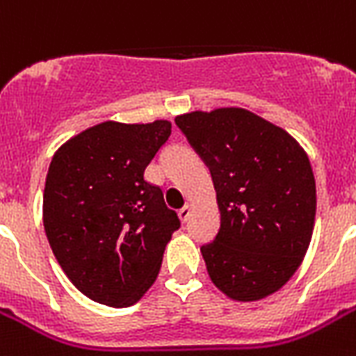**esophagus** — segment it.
Returning a JSON list of instances; mask_svg holds the SVG:
<instances>
[{"label": "esophagus", "mask_w": 356, "mask_h": 356, "mask_svg": "<svg viewBox=\"0 0 356 356\" xmlns=\"http://www.w3.org/2000/svg\"><path fill=\"white\" fill-rule=\"evenodd\" d=\"M190 214H192V205H184L183 209H181V211H179V218H181V220H183L184 223L188 222Z\"/></svg>", "instance_id": "1"}]
</instances>
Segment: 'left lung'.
Returning a JSON list of instances; mask_svg holds the SVG:
<instances>
[{
    "mask_svg": "<svg viewBox=\"0 0 356 356\" xmlns=\"http://www.w3.org/2000/svg\"><path fill=\"white\" fill-rule=\"evenodd\" d=\"M175 123L216 188L220 231L201 245L212 282L236 301L277 292L301 264L314 229L307 153L286 131L243 108L190 113Z\"/></svg>",
    "mask_w": 356,
    "mask_h": 356,
    "instance_id": "obj_1",
    "label": "left lung"
}]
</instances>
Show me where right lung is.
Returning <instances> with one entry per match:
<instances>
[{"instance_id":"right-lung-1","label":"right lung","mask_w":356,"mask_h":356,"mask_svg":"<svg viewBox=\"0 0 356 356\" xmlns=\"http://www.w3.org/2000/svg\"><path fill=\"white\" fill-rule=\"evenodd\" d=\"M172 123L105 122L55 153L44 188V229L68 279L108 307L136 303L155 282L177 212L144 172Z\"/></svg>"}]
</instances>
